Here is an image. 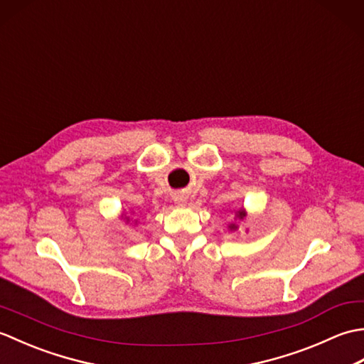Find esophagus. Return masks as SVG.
Returning <instances> with one entry per match:
<instances>
[{
  "mask_svg": "<svg viewBox=\"0 0 364 364\" xmlns=\"http://www.w3.org/2000/svg\"><path fill=\"white\" fill-rule=\"evenodd\" d=\"M173 202L178 205V206H184L186 205V197H184V194H176L173 197Z\"/></svg>",
  "mask_w": 364,
  "mask_h": 364,
  "instance_id": "esophagus-1",
  "label": "esophagus"
}]
</instances>
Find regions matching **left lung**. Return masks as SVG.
<instances>
[{
  "label": "left lung",
  "mask_w": 364,
  "mask_h": 364,
  "mask_svg": "<svg viewBox=\"0 0 364 364\" xmlns=\"http://www.w3.org/2000/svg\"><path fill=\"white\" fill-rule=\"evenodd\" d=\"M235 215H236V218H237L239 220H242V219L245 218V215H247V211L244 210V208H241V210L235 211ZM228 228H230V230H237V225H236V223H230Z\"/></svg>",
  "instance_id": "1"
}]
</instances>
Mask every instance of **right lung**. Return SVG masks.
<instances>
[{
  "label": "right lung",
  "instance_id": "1",
  "mask_svg": "<svg viewBox=\"0 0 364 364\" xmlns=\"http://www.w3.org/2000/svg\"><path fill=\"white\" fill-rule=\"evenodd\" d=\"M119 219H122L123 222H125V223H128V222H131V218H129V215L125 213V211H123L120 215H119ZM134 223H137V220H134Z\"/></svg>",
  "mask_w": 364,
  "mask_h": 364
}]
</instances>
